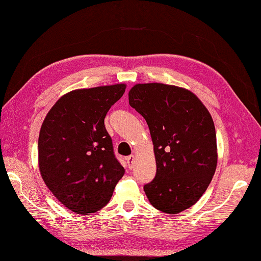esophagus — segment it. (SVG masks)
Returning a JSON list of instances; mask_svg holds the SVG:
<instances>
[{"instance_id":"esophagus-1","label":"esophagus","mask_w":261,"mask_h":261,"mask_svg":"<svg viewBox=\"0 0 261 261\" xmlns=\"http://www.w3.org/2000/svg\"><path fill=\"white\" fill-rule=\"evenodd\" d=\"M133 162H135V155H130L126 158V163H128V167L130 169L133 167Z\"/></svg>"}]
</instances>
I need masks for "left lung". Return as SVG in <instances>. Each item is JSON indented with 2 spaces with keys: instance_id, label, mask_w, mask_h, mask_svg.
<instances>
[{
  "instance_id": "8db88e82",
  "label": "left lung",
  "mask_w": 261,
  "mask_h": 261,
  "mask_svg": "<svg viewBox=\"0 0 261 261\" xmlns=\"http://www.w3.org/2000/svg\"><path fill=\"white\" fill-rule=\"evenodd\" d=\"M129 105L147 121L156 165L143 187L150 203L169 215L192 207L216 172L218 149L213 117L190 90L165 83H138Z\"/></svg>"
}]
</instances>
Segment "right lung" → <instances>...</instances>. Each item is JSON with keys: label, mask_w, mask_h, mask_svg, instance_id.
<instances>
[{"label": "right lung", "mask_w": 261, "mask_h": 261, "mask_svg": "<svg viewBox=\"0 0 261 261\" xmlns=\"http://www.w3.org/2000/svg\"><path fill=\"white\" fill-rule=\"evenodd\" d=\"M125 88L118 83L72 90L54 103L41 125V177L53 196L74 214L102 209L123 177L105 118Z\"/></svg>", "instance_id": "obj_1"}]
</instances>
